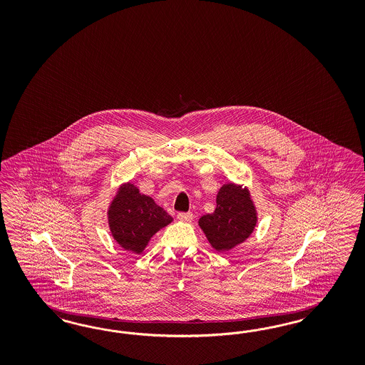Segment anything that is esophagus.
Masks as SVG:
<instances>
[{
  "mask_svg": "<svg viewBox=\"0 0 365 365\" xmlns=\"http://www.w3.org/2000/svg\"><path fill=\"white\" fill-rule=\"evenodd\" d=\"M192 212H178V220L179 221H183V222H190L191 220H192Z\"/></svg>",
  "mask_w": 365,
  "mask_h": 365,
  "instance_id": "esophagus-1",
  "label": "esophagus"
}]
</instances>
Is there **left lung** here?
Wrapping results in <instances>:
<instances>
[{
    "label": "left lung",
    "mask_w": 365,
    "mask_h": 365,
    "mask_svg": "<svg viewBox=\"0 0 365 365\" xmlns=\"http://www.w3.org/2000/svg\"><path fill=\"white\" fill-rule=\"evenodd\" d=\"M255 225L257 211L249 190L234 183L220 188L215 210L199 220L200 229L218 252H227L245 242L255 230Z\"/></svg>",
    "instance_id": "left-lung-1"
}]
</instances>
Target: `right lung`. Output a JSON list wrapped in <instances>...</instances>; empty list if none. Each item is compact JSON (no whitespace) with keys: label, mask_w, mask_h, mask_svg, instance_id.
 Instances as JSON below:
<instances>
[{"label":"right lung","mask_w":365,"mask_h":365,"mask_svg":"<svg viewBox=\"0 0 365 365\" xmlns=\"http://www.w3.org/2000/svg\"><path fill=\"white\" fill-rule=\"evenodd\" d=\"M173 222L154 199L139 192L133 183L119 188L108 209L112 237L123 249L140 255L155 232Z\"/></svg>","instance_id":"right-lung-1"}]
</instances>
